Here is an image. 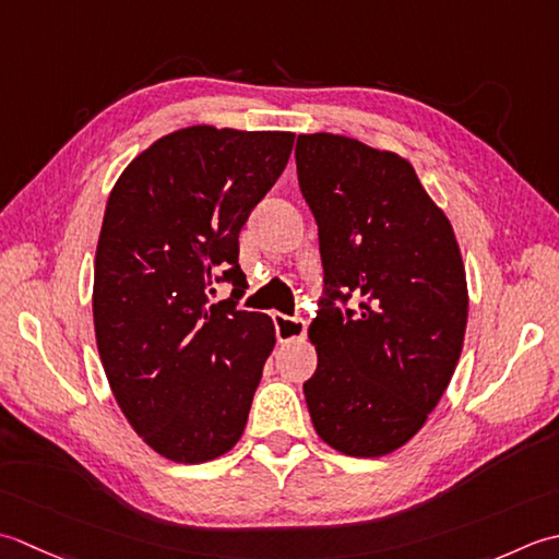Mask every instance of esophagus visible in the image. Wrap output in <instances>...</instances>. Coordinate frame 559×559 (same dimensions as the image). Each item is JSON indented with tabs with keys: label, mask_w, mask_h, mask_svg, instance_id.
<instances>
[{
	"label": "esophagus",
	"mask_w": 559,
	"mask_h": 559,
	"mask_svg": "<svg viewBox=\"0 0 559 559\" xmlns=\"http://www.w3.org/2000/svg\"><path fill=\"white\" fill-rule=\"evenodd\" d=\"M272 323H275V333L280 343H294V340H304L306 337V318L301 316H284L275 313L272 316Z\"/></svg>",
	"instance_id": "34e87169"
}]
</instances>
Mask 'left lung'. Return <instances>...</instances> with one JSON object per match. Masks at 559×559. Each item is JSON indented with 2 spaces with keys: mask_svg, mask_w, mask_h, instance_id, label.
Wrapping results in <instances>:
<instances>
[{
  "mask_svg": "<svg viewBox=\"0 0 559 559\" xmlns=\"http://www.w3.org/2000/svg\"><path fill=\"white\" fill-rule=\"evenodd\" d=\"M294 156L323 260L306 405L328 447L376 459L423 429L459 364L461 250L403 156L328 132L299 134Z\"/></svg>",
  "mask_w": 559,
  "mask_h": 559,
  "instance_id": "obj_1",
  "label": "left lung"
}]
</instances>
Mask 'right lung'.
Here are the masks:
<instances>
[{
	"mask_svg": "<svg viewBox=\"0 0 559 559\" xmlns=\"http://www.w3.org/2000/svg\"><path fill=\"white\" fill-rule=\"evenodd\" d=\"M292 146V132L195 124L136 156L108 198L94 272L98 355L128 423L168 461H212L243 435L275 325L238 309V234ZM216 281L235 284L231 300L211 304Z\"/></svg>",
	"mask_w": 559,
	"mask_h": 559,
	"instance_id": "1",
	"label": "right lung"
}]
</instances>
